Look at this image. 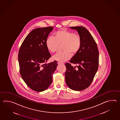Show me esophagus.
Instances as JSON below:
<instances>
[{"mask_svg": "<svg viewBox=\"0 0 120 120\" xmlns=\"http://www.w3.org/2000/svg\"><path fill=\"white\" fill-rule=\"evenodd\" d=\"M57 64H64V63H61V62H58V63H57Z\"/></svg>", "mask_w": 120, "mask_h": 120, "instance_id": "esophagus-1", "label": "esophagus"}]
</instances>
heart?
Masks as SVG:
<instances>
[{
  "label": "heart",
  "mask_w": 120,
  "mask_h": 120,
  "mask_svg": "<svg viewBox=\"0 0 120 120\" xmlns=\"http://www.w3.org/2000/svg\"><path fill=\"white\" fill-rule=\"evenodd\" d=\"M82 44L81 37L74 33L63 30L54 34V37L49 36L46 40V46L49 51L54 53L57 51L59 45L62 46L64 51L59 52L53 56V59L64 62L70 59L71 53L76 54Z\"/></svg>",
  "instance_id": "b5f03b06"
}]
</instances>
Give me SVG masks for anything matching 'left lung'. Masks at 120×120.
Returning a JSON list of instances; mask_svg holds the SVG:
<instances>
[{"mask_svg": "<svg viewBox=\"0 0 120 120\" xmlns=\"http://www.w3.org/2000/svg\"><path fill=\"white\" fill-rule=\"evenodd\" d=\"M78 32L82 40L79 51L65 66L66 83L69 88L75 91L86 89L91 84L98 69L99 54L97 45L89 32L83 26L69 27Z\"/></svg>", "mask_w": 120, "mask_h": 120, "instance_id": "8db88e82", "label": "left lung"}]
</instances>
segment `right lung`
Returning a JSON list of instances; mask_svg holds the SVG:
<instances>
[{"instance_id": "right-lung-1", "label": "right lung", "mask_w": 120, "mask_h": 120, "mask_svg": "<svg viewBox=\"0 0 120 120\" xmlns=\"http://www.w3.org/2000/svg\"><path fill=\"white\" fill-rule=\"evenodd\" d=\"M53 27L38 28L31 31L22 44L18 54L21 77L30 88L37 92L47 89L52 82L57 66L56 60L46 64L51 56L46 40Z\"/></svg>"}]
</instances>
